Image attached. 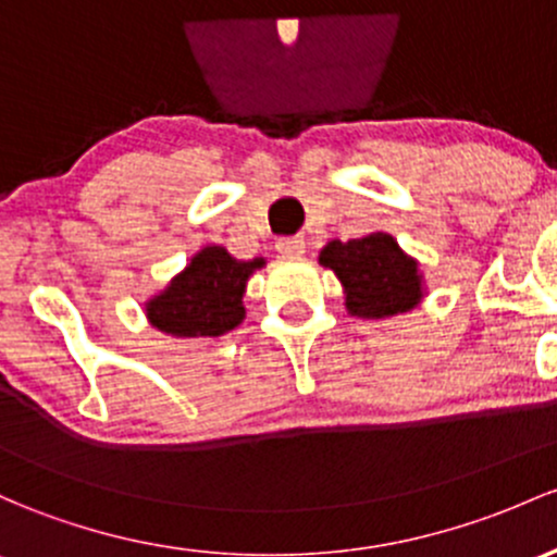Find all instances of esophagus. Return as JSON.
Segmentation results:
<instances>
[{
  "instance_id": "34e87169",
  "label": "esophagus",
  "mask_w": 557,
  "mask_h": 557,
  "mask_svg": "<svg viewBox=\"0 0 557 557\" xmlns=\"http://www.w3.org/2000/svg\"><path fill=\"white\" fill-rule=\"evenodd\" d=\"M276 249L281 257H302L305 252H308V244H305V238H300V236L278 238Z\"/></svg>"
}]
</instances>
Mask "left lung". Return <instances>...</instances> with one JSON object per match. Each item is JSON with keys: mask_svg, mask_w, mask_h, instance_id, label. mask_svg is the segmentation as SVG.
Instances as JSON below:
<instances>
[{"mask_svg": "<svg viewBox=\"0 0 557 557\" xmlns=\"http://www.w3.org/2000/svg\"><path fill=\"white\" fill-rule=\"evenodd\" d=\"M319 265L329 268L343 284L345 310L363 321H382L420 308L428 286L417 257L406 255L385 231L350 242H329L319 252Z\"/></svg>", "mask_w": 557, "mask_h": 557, "instance_id": "obj_1", "label": "left lung"}]
</instances>
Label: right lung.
<instances>
[{
    "label": "right lung",
    "instance_id": "right-lung-1",
    "mask_svg": "<svg viewBox=\"0 0 557 557\" xmlns=\"http://www.w3.org/2000/svg\"><path fill=\"white\" fill-rule=\"evenodd\" d=\"M265 257L236 260L220 244H207L164 289L143 305L148 324L177 339L223 337L247 319L244 295Z\"/></svg>",
    "mask_w": 557,
    "mask_h": 557
}]
</instances>
